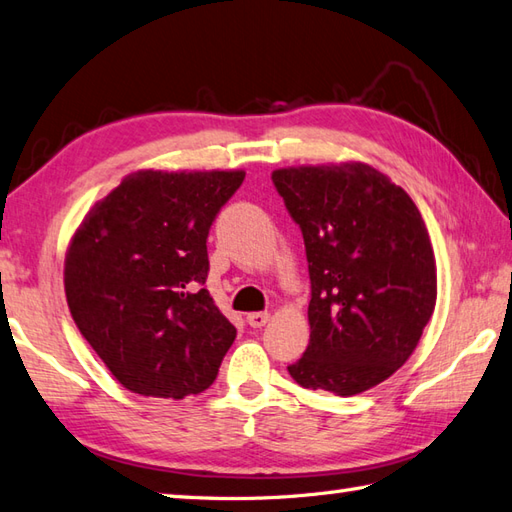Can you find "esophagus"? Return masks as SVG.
Returning <instances> with one entry per match:
<instances>
[{
    "mask_svg": "<svg viewBox=\"0 0 512 512\" xmlns=\"http://www.w3.org/2000/svg\"><path fill=\"white\" fill-rule=\"evenodd\" d=\"M269 317H271L269 313H247L245 320L252 328H260V326H265L269 322Z\"/></svg>",
    "mask_w": 512,
    "mask_h": 512,
    "instance_id": "obj_1",
    "label": "esophagus"
}]
</instances>
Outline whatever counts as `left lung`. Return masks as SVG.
I'll list each match as a JSON object with an SVG mask.
<instances>
[{
  "label": "left lung",
  "mask_w": 512,
  "mask_h": 512,
  "mask_svg": "<svg viewBox=\"0 0 512 512\" xmlns=\"http://www.w3.org/2000/svg\"><path fill=\"white\" fill-rule=\"evenodd\" d=\"M309 260L311 339L287 368L302 388L352 396L410 359L436 306V258L407 192L363 162L271 173Z\"/></svg>",
  "instance_id": "8db88e82"
}]
</instances>
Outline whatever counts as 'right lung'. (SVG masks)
Here are the masks:
<instances>
[{
	"mask_svg": "<svg viewBox=\"0 0 512 512\" xmlns=\"http://www.w3.org/2000/svg\"><path fill=\"white\" fill-rule=\"evenodd\" d=\"M245 170H138L96 201L65 254L78 331L124 388L208 390L236 328L208 289V232Z\"/></svg>",
	"mask_w": 512,
	"mask_h": 512,
	"instance_id": "right-lung-1",
	"label": "right lung"
}]
</instances>
